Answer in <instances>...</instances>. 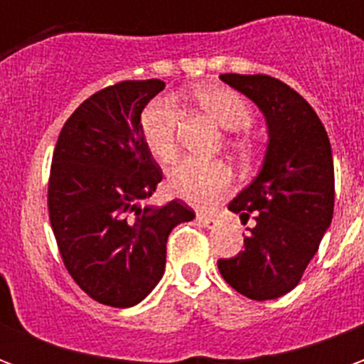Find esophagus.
I'll list each match as a JSON object with an SVG mask.
<instances>
[{"mask_svg":"<svg viewBox=\"0 0 364 364\" xmlns=\"http://www.w3.org/2000/svg\"><path fill=\"white\" fill-rule=\"evenodd\" d=\"M197 220L200 222L203 226H206V228H214V226L218 224V218H216V216H213V214H205V213H198Z\"/></svg>","mask_w":364,"mask_h":364,"instance_id":"obj_1","label":"esophagus"}]
</instances>
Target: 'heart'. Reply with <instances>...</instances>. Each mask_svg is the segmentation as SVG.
Wrapping results in <instances>:
<instances>
[{
    "instance_id": "obj_1",
    "label": "heart",
    "mask_w": 364,
    "mask_h": 364,
    "mask_svg": "<svg viewBox=\"0 0 364 364\" xmlns=\"http://www.w3.org/2000/svg\"><path fill=\"white\" fill-rule=\"evenodd\" d=\"M200 109L210 114L226 132L250 128L253 120L252 107L237 91L222 85H200L195 90ZM181 109L173 97L154 99L140 117V130L148 150L159 164H173L179 154L177 132ZM171 195L195 206L214 205L232 187V171L222 161L185 159L169 173Z\"/></svg>"
}]
</instances>
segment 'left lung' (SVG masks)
Returning a JSON list of instances; mask_svg holds the SVG:
<instances>
[{"mask_svg":"<svg viewBox=\"0 0 364 364\" xmlns=\"http://www.w3.org/2000/svg\"><path fill=\"white\" fill-rule=\"evenodd\" d=\"M267 124L257 177L228 205L247 220L244 252L218 261L224 281L252 300H273L296 287L333 218V158L328 132L304 97L271 75L222 74Z\"/></svg>","mask_w":364,"mask_h":364,"instance_id":"obj_1","label":"left lung"}]
</instances>
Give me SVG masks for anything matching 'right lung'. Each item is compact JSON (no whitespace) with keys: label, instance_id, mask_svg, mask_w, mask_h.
<instances>
[{"label":"right lung","instance_id":"right-lung-1","mask_svg":"<svg viewBox=\"0 0 364 364\" xmlns=\"http://www.w3.org/2000/svg\"><path fill=\"white\" fill-rule=\"evenodd\" d=\"M166 83L120 82L85 99L66 120L52 156L48 213L68 273L93 300L130 308L166 271L171 230L195 218L181 200L154 208L161 169L140 117Z\"/></svg>","mask_w":364,"mask_h":364}]
</instances>
